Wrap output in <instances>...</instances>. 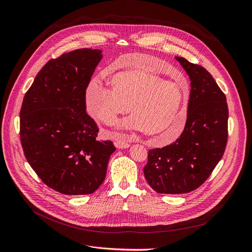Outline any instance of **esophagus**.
<instances>
[{
	"mask_svg": "<svg viewBox=\"0 0 252 252\" xmlns=\"http://www.w3.org/2000/svg\"><path fill=\"white\" fill-rule=\"evenodd\" d=\"M114 146H116L118 149H126L129 147V144L126 143V141H122V140H119V141H116L114 142Z\"/></svg>",
	"mask_w": 252,
	"mask_h": 252,
	"instance_id": "1",
	"label": "esophagus"
}]
</instances>
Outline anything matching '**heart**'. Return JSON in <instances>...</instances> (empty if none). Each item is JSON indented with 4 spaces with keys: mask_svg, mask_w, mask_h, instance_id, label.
Returning <instances> with one entry per match:
<instances>
[{
    "mask_svg": "<svg viewBox=\"0 0 252 252\" xmlns=\"http://www.w3.org/2000/svg\"><path fill=\"white\" fill-rule=\"evenodd\" d=\"M140 57L126 54L116 61L123 71L110 78L111 89L96 81L87 86V110L99 122L111 125L128 107L131 117L119 125L121 128L143 130L158 144H169L185 128L188 95L173 82L150 72L151 67L161 63L158 59L147 56L146 63L132 64V59Z\"/></svg>",
    "mask_w": 252,
    "mask_h": 252,
    "instance_id": "obj_1",
    "label": "heart"
}]
</instances>
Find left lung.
<instances>
[{
    "label": "left lung",
    "mask_w": 252,
    "mask_h": 252,
    "mask_svg": "<svg viewBox=\"0 0 252 252\" xmlns=\"http://www.w3.org/2000/svg\"><path fill=\"white\" fill-rule=\"evenodd\" d=\"M190 77L187 122L175 143L149 151L144 174L162 194H185L199 188L221 159L228 138L226 96L212 75L198 64L176 57Z\"/></svg>",
    "instance_id": "1"
}]
</instances>
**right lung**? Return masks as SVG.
I'll list each match as a JSON object with an SVG mask.
<instances>
[{
	"mask_svg": "<svg viewBox=\"0 0 252 252\" xmlns=\"http://www.w3.org/2000/svg\"><path fill=\"white\" fill-rule=\"evenodd\" d=\"M101 50L77 49L49 60L23 99L20 140L27 162L51 189L93 194L102 184L111 141H97L98 127L86 113L85 93Z\"/></svg>",
	"mask_w": 252,
	"mask_h": 252,
	"instance_id": "1",
	"label": "right lung"
}]
</instances>
